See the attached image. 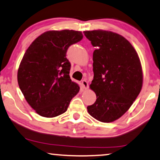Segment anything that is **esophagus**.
Returning a JSON list of instances; mask_svg holds the SVG:
<instances>
[{"mask_svg": "<svg viewBox=\"0 0 160 160\" xmlns=\"http://www.w3.org/2000/svg\"><path fill=\"white\" fill-rule=\"evenodd\" d=\"M82 85L84 89H88V82L85 80H83L82 81Z\"/></svg>", "mask_w": 160, "mask_h": 160, "instance_id": "esophagus-1", "label": "esophagus"}]
</instances>
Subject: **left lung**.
Instances as JSON below:
<instances>
[{
    "label": "left lung",
    "mask_w": 160,
    "mask_h": 160,
    "mask_svg": "<svg viewBox=\"0 0 160 160\" xmlns=\"http://www.w3.org/2000/svg\"><path fill=\"white\" fill-rule=\"evenodd\" d=\"M84 34L96 47L92 54L94 77L90 87L97 99L88 111L101 122H112L128 110L142 87L139 56L122 36L103 30Z\"/></svg>",
    "instance_id": "1"
}]
</instances>
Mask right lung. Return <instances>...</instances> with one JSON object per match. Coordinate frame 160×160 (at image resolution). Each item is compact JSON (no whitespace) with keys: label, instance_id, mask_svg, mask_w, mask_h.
<instances>
[{"label":"right lung","instance_id":"right-lung-1","mask_svg":"<svg viewBox=\"0 0 160 160\" xmlns=\"http://www.w3.org/2000/svg\"><path fill=\"white\" fill-rule=\"evenodd\" d=\"M83 36L73 30L49 31L37 37L26 51L18 70L19 88L39 115L55 117L68 110L80 87L70 77L67 52Z\"/></svg>","mask_w":160,"mask_h":160}]
</instances>
